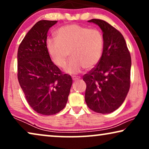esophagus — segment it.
I'll list each match as a JSON object with an SVG mask.
<instances>
[{"instance_id":"34e87169","label":"esophagus","mask_w":149,"mask_h":149,"mask_svg":"<svg viewBox=\"0 0 149 149\" xmlns=\"http://www.w3.org/2000/svg\"><path fill=\"white\" fill-rule=\"evenodd\" d=\"M79 79H80V77H72L73 81H77Z\"/></svg>"}]
</instances>
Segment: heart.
Returning a JSON list of instances; mask_svg holds the SVG:
<instances>
[{"instance_id": "b5f03b06", "label": "heart", "mask_w": 149, "mask_h": 149, "mask_svg": "<svg viewBox=\"0 0 149 149\" xmlns=\"http://www.w3.org/2000/svg\"><path fill=\"white\" fill-rule=\"evenodd\" d=\"M49 56L55 65L63 68L69 54L71 60L65 67L69 74H78L83 68L91 69L100 60L104 38L97 29H89L78 24H69L59 28L56 38L46 42Z\"/></svg>"}]
</instances>
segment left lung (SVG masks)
I'll use <instances>...</instances> for the list:
<instances>
[{"label": "left lung", "instance_id": "8db88e82", "mask_svg": "<svg viewBox=\"0 0 149 149\" xmlns=\"http://www.w3.org/2000/svg\"><path fill=\"white\" fill-rule=\"evenodd\" d=\"M88 22L100 28L104 47L100 60L83 76L87 85L85 100L95 113H111L121 107L129 91L131 56L119 31L104 20L92 19Z\"/></svg>", "mask_w": 149, "mask_h": 149}]
</instances>
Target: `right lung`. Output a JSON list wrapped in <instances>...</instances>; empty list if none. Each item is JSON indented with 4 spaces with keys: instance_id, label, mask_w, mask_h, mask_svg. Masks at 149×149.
<instances>
[{
    "instance_id": "obj_1",
    "label": "right lung",
    "mask_w": 149,
    "mask_h": 149,
    "mask_svg": "<svg viewBox=\"0 0 149 149\" xmlns=\"http://www.w3.org/2000/svg\"><path fill=\"white\" fill-rule=\"evenodd\" d=\"M58 21L40 20L30 29L17 52V78L29 105L36 113L52 115L64 109L72 79L51 60L46 42Z\"/></svg>"
}]
</instances>
